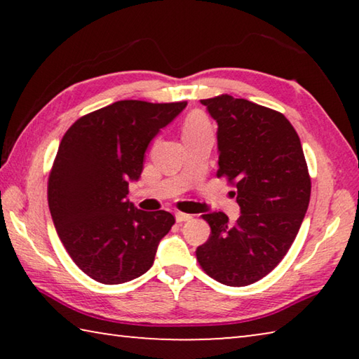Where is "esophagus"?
<instances>
[{"label":"esophagus","instance_id":"34e87169","mask_svg":"<svg viewBox=\"0 0 359 359\" xmlns=\"http://www.w3.org/2000/svg\"><path fill=\"white\" fill-rule=\"evenodd\" d=\"M175 220H177L179 223L190 222V220H193V215H190V214H184V212H177V214H175Z\"/></svg>","mask_w":359,"mask_h":359}]
</instances>
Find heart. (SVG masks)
I'll use <instances>...</instances> for the list:
<instances>
[{
  "instance_id": "1",
  "label": "heart",
  "mask_w": 359,
  "mask_h": 359,
  "mask_svg": "<svg viewBox=\"0 0 359 359\" xmlns=\"http://www.w3.org/2000/svg\"><path fill=\"white\" fill-rule=\"evenodd\" d=\"M204 131H210L209 120L205 118V115H203L201 112H193L191 115H188L184 125V136L191 137Z\"/></svg>"
}]
</instances>
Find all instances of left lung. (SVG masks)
<instances>
[{"label":"left lung","mask_w":359,"mask_h":359,"mask_svg":"<svg viewBox=\"0 0 359 359\" xmlns=\"http://www.w3.org/2000/svg\"><path fill=\"white\" fill-rule=\"evenodd\" d=\"M201 104L218 125L217 175L234 182L241 215L229 223L223 212L204 214L212 233L196 258L217 282L247 287L290 250L311 201V177L299 136L285 115L229 95Z\"/></svg>","instance_id":"8db88e82"}]
</instances>
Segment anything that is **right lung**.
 Returning <instances> with one entry per match:
<instances>
[{
    "label": "right lung",
    "instance_id": "obj_1",
    "mask_svg": "<svg viewBox=\"0 0 359 359\" xmlns=\"http://www.w3.org/2000/svg\"><path fill=\"white\" fill-rule=\"evenodd\" d=\"M187 102L125 100L79 118L66 131L48 177V209L66 252L93 280L117 285L154 264L174 217L137 209L126 194L145 151Z\"/></svg>",
    "mask_w": 359,
    "mask_h": 359
}]
</instances>
